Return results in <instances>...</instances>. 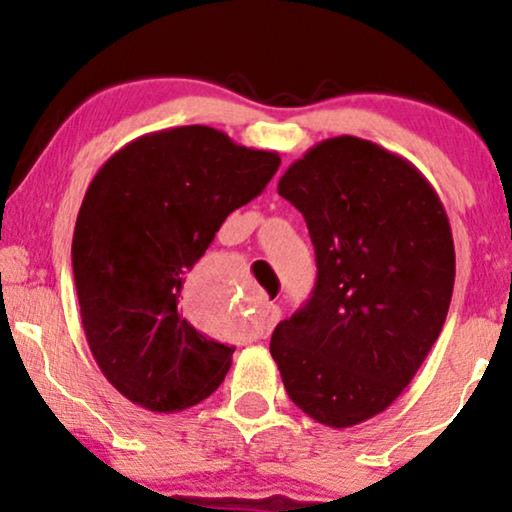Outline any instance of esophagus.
Here are the masks:
<instances>
[{
  "label": "esophagus",
  "instance_id": "1",
  "mask_svg": "<svg viewBox=\"0 0 512 512\" xmlns=\"http://www.w3.org/2000/svg\"><path fill=\"white\" fill-rule=\"evenodd\" d=\"M279 317H282V312H279L277 305H265V314H263V324L261 328H258V338H268L272 328H275V324L279 321Z\"/></svg>",
  "mask_w": 512,
  "mask_h": 512
}]
</instances>
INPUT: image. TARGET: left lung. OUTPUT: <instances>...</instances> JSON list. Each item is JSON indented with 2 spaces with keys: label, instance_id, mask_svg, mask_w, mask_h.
I'll return each mask as SVG.
<instances>
[{
  "label": "left lung",
  "instance_id": "obj_1",
  "mask_svg": "<svg viewBox=\"0 0 512 512\" xmlns=\"http://www.w3.org/2000/svg\"><path fill=\"white\" fill-rule=\"evenodd\" d=\"M277 191L305 216L317 284L279 321L270 354L305 415L347 429L403 394L443 331L450 221L415 165L349 135L312 146Z\"/></svg>",
  "mask_w": 512,
  "mask_h": 512
}]
</instances>
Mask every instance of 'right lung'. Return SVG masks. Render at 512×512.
I'll return each mask as SVG.
<instances>
[{
    "label": "right lung",
    "mask_w": 512,
    "mask_h": 512,
    "mask_svg": "<svg viewBox=\"0 0 512 512\" xmlns=\"http://www.w3.org/2000/svg\"><path fill=\"white\" fill-rule=\"evenodd\" d=\"M279 163L181 125L125 144L90 181L72 240L76 296L90 352L128 401L179 412L223 382L235 347L195 331L179 303L226 216L261 195Z\"/></svg>",
    "instance_id": "add662e5"
}]
</instances>
